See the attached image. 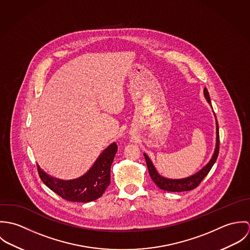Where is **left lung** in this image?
<instances>
[{
    "instance_id": "1",
    "label": "left lung",
    "mask_w": 250,
    "mask_h": 250,
    "mask_svg": "<svg viewBox=\"0 0 250 250\" xmlns=\"http://www.w3.org/2000/svg\"><path fill=\"white\" fill-rule=\"evenodd\" d=\"M204 95H205V98L207 99L208 103L211 104L210 95H209V92L206 87L204 88ZM218 152H219V132H218V124H217V120H216V145H215L214 155H213L211 161L208 163V165L206 167H204L196 174H194L190 177H188V178L178 179V180L164 178L156 171L153 164L151 163V161L147 157V155L144 154V158H145L148 171H149L151 178L161 189H164L167 191H188V190H191V189L197 188L199 186V184L202 182V180L205 178L206 175L210 172L211 168L213 167V166L217 159Z\"/></svg>"
}]
</instances>
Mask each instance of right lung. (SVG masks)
Segmentation results:
<instances>
[{
	"mask_svg": "<svg viewBox=\"0 0 250 250\" xmlns=\"http://www.w3.org/2000/svg\"><path fill=\"white\" fill-rule=\"evenodd\" d=\"M117 152L116 143H111L96 160L93 167L81 178L62 181L37 171L42 182L62 198L71 202H90L101 197L110 183V166Z\"/></svg>",
	"mask_w": 250,
	"mask_h": 250,
	"instance_id": "right-lung-1",
	"label": "right lung"
}]
</instances>
